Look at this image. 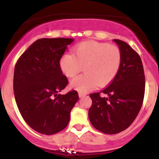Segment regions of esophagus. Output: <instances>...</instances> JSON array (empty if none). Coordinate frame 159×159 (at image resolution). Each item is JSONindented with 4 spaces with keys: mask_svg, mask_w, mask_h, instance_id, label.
Listing matches in <instances>:
<instances>
[{
    "mask_svg": "<svg viewBox=\"0 0 159 159\" xmlns=\"http://www.w3.org/2000/svg\"><path fill=\"white\" fill-rule=\"evenodd\" d=\"M85 95H86V94H84V93H83V92H79V96L80 97H84V96H85Z\"/></svg>",
    "mask_w": 159,
    "mask_h": 159,
    "instance_id": "obj_1",
    "label": "esophagus"
}]
</instances>
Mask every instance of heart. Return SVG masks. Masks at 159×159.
I'll return each instance as SVG.
<instances>
[{
  "instance_id": "b5f03b06",
  "label": "heart",
  "mask_w": 159,
  "mask_h": 159,
  "mask_svg": "<svg viewBox=\"0 0 159 159\" xmlns=\"http://www.w3.org/2000/svg\"><path fill=\"white\" fill-rule=\"evenodd\" d=\"M75 55L66 53L60 61L66 76L73 78L84 67V73L71 81V87L88 92L95 86L104 87L116 78L122 64V52L118 46L98 41H86L74 49Z\"/></svg>"
}]
</instances>
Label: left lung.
<instances>
[{"mask_svg":"<svg viewBox=\"0 0 159 159\" xmlns=\"http://www.w3.org/2000/svg\"><path fill=\"white\" fill-rule=\"evenodd\" d=\"M114 41L121 50V67L107 88L90 95L92 105L88 111L92 126L108 134L130 127L141 109L145 94V74L139 55L126 42Z\"/></svg>","mask_w":159,"mask_h":159,"instance_id":"obj_1","label":"left lung"}]
</instances>
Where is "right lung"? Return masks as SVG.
<instances>
[{"instance_id":"obj_1","label":"right lung","mask_w":159,"mask_h":159,"mask_svg":"<svg viewBox=\"0 0 159 159\" xmlns=\"http://www.w3.org/2000/svg\"><path fill=\"white\" fill-rule=\"evenodd\" d=\"M73 42L69 38H42L20 57L14 69L13 91L24 120L40 134L51 135L64 130L71 111L78 101L71 90L58 94L68 84L60 61Z\"/></svg>"}]
</instances>
